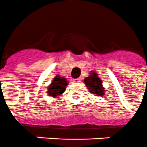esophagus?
I'll list each match as a JSON object with an SVG mask.
<instances>
[{
  "label": "esophagus",
  "mask_w": 147,
  "mask_h": 147,
  "mask_svg": "<svg viewBox=\"0 0 147 147\" xmlns=\"http://www.w3.org/2000/svg\"><path fill=\"white\" fill-rule=\"evenodd\" d=\"M81 81V78H75V79H73V82H75V83H78V82H80Z\"/></svg>",
  "instance_id": "obj_1"
}]
</instances>
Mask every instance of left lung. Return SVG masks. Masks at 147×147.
Segmentation results:
<instances>
[{"label": "left lung", "mask_w": 147, "mask_h": 147, "mask_svg": "<svg viewBox=\"0 0 147 147\" xmlns=\"http://www.w3.org/2000/svg\"><path fill=\"white\" fill-rule=\"evenodd\" d=\"M84 82L90 93L96 95V96H105V90L102 86V80L95 71H90V76L85 78Z\"/></svg>", "instance_id": "obj_1"}]
</instances>
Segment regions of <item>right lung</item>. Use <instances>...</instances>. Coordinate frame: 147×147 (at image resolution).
<instances>
[{
  "instance_id": "1",
  "label": "right lung",
  "mask_w": 147,
  "mask_h": 147,
  "mask_svg": "<svg viewBox=\"0 0 147 147\" xmlns=\"http://www.w3.org/2000/svg\"><path fill=\"white\" fill-rule=\"evenodd\" d=\"M68 85L67 80L65 78H61L60 76H56L51 84L48 87L47 93L50 96L54 98L60 96L65 92L66 86Z\"/></svg>"
}]
</instances>
